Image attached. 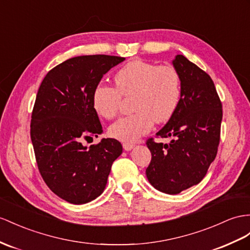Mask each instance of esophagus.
Here are the masks:
<instances>
[{"mask_svg":"<svg viewBox=\"0 0 250 250\" xmlns=\"http://www.w3.org/2000/svg\"><path fill=\"white\" fill-rule=\"evenodd\" d=\"M134 144H131V143H124L123 144V146H124V149L125 150V151H130V150H132L133 148H134Z\"/></svg>","mask_w":250,"mask_h":250,"instance_id":"1","label":"esophagus"}]
</instances>
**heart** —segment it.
<instances>
[{"label": "heart", "instance_id": "1", "mask_svg": "<svg viewBox=\"0 0 250 250\" xmlns=\"http://www.w3.org/2000/svg\"><path fill=\"white\" fill-rule=\"evenodd\" d=\"M115 87L98 85L93 92V106L99 116L117 115L121 96L133 97V113L110 126V134L123 142H134L149 132L154 121L164 124L173 116L182 97L180 73L172 65L135 59L121 67L114 77Z\"/></svg>", "mask_w": 250, "mask_h": 250}]
</instances>
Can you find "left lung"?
<instances>
[{
    "label": "left lung",
    "instance_id": "obj_1",
    "mask_svg": "<svg viewBox=\"0 0 250 250\" xmlns=\"http://www.w3.org/2000/svg\"><path fill=\"white\" fill-rule=\"evenodd\" d=\"M172 63L181 76L182 97L173 116L156 133L157 137L172 140L169 144L146 140L152 158L146 174L155 189L177 194L200 183L214 161L223 110L206 72L183 55Z\"/></svg>",
    "mask_w": 250,
    "mask_h": 250
}]
</instances>
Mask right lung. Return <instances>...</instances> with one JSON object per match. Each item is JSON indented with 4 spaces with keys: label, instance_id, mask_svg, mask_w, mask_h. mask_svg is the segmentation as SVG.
I'll use <instances>...</instances> for the list:
<instances>
[{
    "label": "right lung",
    "instance_id": "1",
    "mask_svg": "<svg viewBox=\"0 0 250 250\" xmlns=\"http://www.w3.org/2000/svg\"><path fill=\"white\" fill-rule=\"evenodd\" d=\"M124 60L107 55L74 57L50 69L38 91L30 123L38 169L47 187L70 204L98 197L113 162L123 153L117 139L102 138L88 148L82 140L102 133L93 92Z\"/></svg>",
    "mask_w": 250,
    "mask_h": 250
}]
</instances>
